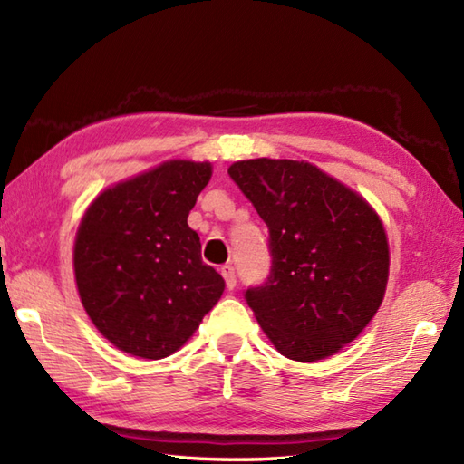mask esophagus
Returning a JSON list of instances; mask_svg holds the SVG:
<instances>
[{"mask_svg":"<svg viewBox=\"0 0 464 464\" xmlns=\"http://www.w3.org/2000/svg\"><path fill=\"white\" fill-rule=\"evenodd\" d=\"M221 275H223V279L227 283V289H233L235 285H237V277H235V267H233V265H229V263L223 265Z\"/></svg>","mask_w":464,"mask_h":464,"instance_id":"34e87169","label":"esophagus"}]
</instances>
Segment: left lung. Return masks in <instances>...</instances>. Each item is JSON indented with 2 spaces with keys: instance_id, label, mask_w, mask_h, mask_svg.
<instances>
[{
  "instance_id": "8db88e82",
  "label": "left lung",
  "mask_w": 464,
  "mask_h": 464,
  "mask_svg": "<svg viewBox=\"0 0 464 464\" xmlns=\"http://www.w3.org/2000/svg\"><path fill=\"white\" fill-rule=\"evenodd\" d=\"M229 175L269 229L271 275L245 291L255 319L283 357H331L382 303L389 243L379 215L307 161L261 157Z\"/></svg>"
}]
</instances>
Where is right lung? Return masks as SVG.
Instances as JSON below:
<instances>
[{"mask_svg": "<svg viewBox=\"0 0 464 464\" xmlns=\"http://www.w3.org/2000/svg\"><path fill=\"white\" fill-rule=\"evenodd\" d=\"M211 163L165 161L105 189L75 235L73 271L83 309L123 353L163 359L181 349L221 299L225 281L201 261L187 217Z\"/></svg>", "mask_w": 464, "mask_h": 464, "instance_id": "obj_1", "label": "right lung"}]
</instances>
